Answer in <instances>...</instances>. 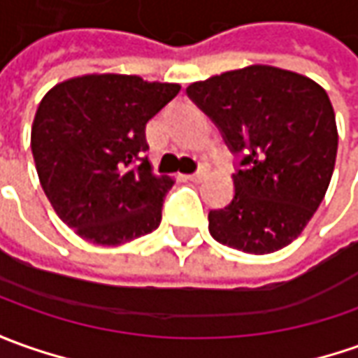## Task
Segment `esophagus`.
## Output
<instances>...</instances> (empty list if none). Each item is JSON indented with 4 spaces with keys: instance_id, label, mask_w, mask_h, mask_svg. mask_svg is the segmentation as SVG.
I'll list each match as a JSON object with an SVG mask.
<instances>
[{
    "instance_id": "esophagus-1",
    "label": "esophagus",
    "mask_w": 358,
    "mask_h": 358,
    "mask_svg": "<svg viewBox=\"0 0 358 358\" xmlns=\"http://www.w3.org/2000/svg\"><path fill=\"white\" fill-rule=\"evenodd\" d=\"M206 174H208V170H206V169H199V170H196L194 174H188L186 178L192 180V182H201V180L206 178Z\"/></svg>"
}]
</instances>
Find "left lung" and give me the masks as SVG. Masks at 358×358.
<instances>
[{
    "instance_id": "8db88e82",
    "label": "left lung",
    "mask_w": 358,
    "mask_h": 358,
    "mask_svg": "<svg viewBox=\"0 0 358 358\" xmlns=\"http://www.w3.org/2000/svg\"><path fill=\"white\" fill-rule=\"evenodd\" d=\"M237 157L233 199L210 233L231 249L268 255L290 245L320 208L337 157L335 113L322 86L274 66H247L186 90Z\"/></svg>"
}]
</instances>
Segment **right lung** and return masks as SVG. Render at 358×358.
Listing matches in <instances>:
<instances>
[{"instance_id":"1","label":"right lung","mask_w":358,"mask_h":358,"mask_svg":"<svg viewBox=\"0 0 358 358\" xmlns=\"http://www.w3.org/2000/svg\"><path fill=\"white\" fill-rule=\"evenodd\" d=\"M178 84L90 74L55 86L38 103L31 150L58 217L96 245L155 231L172 180L155 176L145 127Z\"/></svg>"}]
</instances>
